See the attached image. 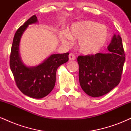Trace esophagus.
<instances>
[{"mask_svg":"<svg viewBox=\"0 0 131 131\" xmlns=\"http://www.w3.org/2000/svg\"><path fill=\"white\" fill-rule=\"evenodd\" d=\"M75 59H76V57H75L74 54L70 53V55H69V60H74Z\"/></svg>","mask_w":131,"mask_h":131,"instance_id":"1","label":"esophagus"}]
</instances>
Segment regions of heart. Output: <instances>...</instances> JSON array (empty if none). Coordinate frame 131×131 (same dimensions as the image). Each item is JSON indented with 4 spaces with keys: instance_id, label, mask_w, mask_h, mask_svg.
Listing matches in <instances>:
<instances>
[{
    "instance_id": "1",
    "label": "heart",
    "mask_w": 131,
    "mask_h": 131,
    "mask_svg": "<svg viewBox=\"0 0 131 131\" xmlns=\"http://www.w3.org/2000/svg\"><path fill=\"white\" fill-rule=\"evenodd\" d=\"M109 36V31L105 25L92 21L76 22L70 29L60 34L61 42L70 46L73 40H78L79 50L85 55H93L104 47Z\"/></svg>"
}]
</instances>
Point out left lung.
Segmentation results:
<instances>
[{"label":"left lung","instance_id":"left-lung-1","mask_svg":"<svg viewBox=\"0 0 131 131\" xmlns=\"http://www.w3.org/2000/svg\"><path fill=\"white\" fill-rule=\"evenodd\" d=\"M110 52L79 56V79L82 89L92 97L105 95L121 80L125 55L120 36L114 34L107 47Z\"/></svg>","mask_w":131,"mask_h":131}]
</instances>
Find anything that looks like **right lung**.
Wrapping results in <instances>:
<instances>
[{
	"instance_id": "add662e5",
	"label": "right lung",
	"mask_w": 131,
	"mask_h": 131,
	"mask_svg": "<svg viewBox=\"0 0 131 131\" xmlns=\"http://www.w3.org/2000/svg\"><path fill=\"white\" fill-rule=\"evenodd\" d=\"M37 21L36 16L33 15L16 31L12 46L10 67L16 85L23 94L31 98L42 99L53 90L57 68L68 61L69 53L52 54L34 67L24 63L19 55L21 39L28 26Z\"/></svg>"
}]
</instances>
